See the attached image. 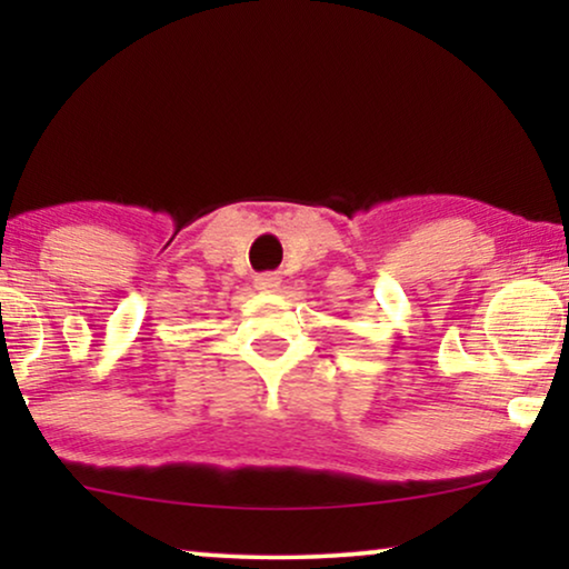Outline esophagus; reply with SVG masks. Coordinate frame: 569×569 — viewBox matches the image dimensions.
Returning <instances> with one entry per match:
<instances>
[{
    "label": "esophagus",
    "mask_w": 569,
    "mask_h": 569,
    "mask_svg": "<svg viewBox=\"0 0 569 569\" xmlns=\"http://www.w3.org/2000/svg\"><path fill=\"white\" fill-rule=\"evenodd\" d=\"M282 284V279H279V274H259L253 279V287L259 292H277V287Z\"/></svg>",
    "instance_id": "34e87169"
}]
</instances>
